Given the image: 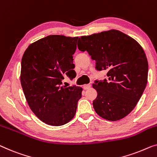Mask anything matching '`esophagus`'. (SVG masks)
<instances>
[{"instance_id":"1","label":"esophagus","mask_w":157,"mask_h":157,"mask_svg":"<svg viewBox=\"0 0 157 157\" xmlns=\"http://www.w3.org/2000/svg\"><path fill=\"white\" fill-rule=\"evenodd\" d=\"M90 86H91V85L90 84H86V85H84L83 86V89L85 90H87V89H89V88H90Z\"/></svg>"}]
</instances>
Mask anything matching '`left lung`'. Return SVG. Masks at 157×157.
<instances>
[{"label":"left lung","instance_id":"8db88e82","mask_svg":"<svg viewBox=\"0 0 157 157\" xmlns=\"http://www.w3.org/2000/svg\"><path fill=\"white\" fill-rule=\"evenodd\" d=\"M78 48L87 51L98 71L106 70L108 79L95 81L98 95L94 110L104 119L116 121L135 108L144 92L148 62L137 41L117 29L79 38Z\"/></svg>","mask_w":157,"mask_h":157}]
</instances>
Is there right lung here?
I'll use <instances>...</instances> for the list:
<instances>
[{
    "label": "right lung",
    "instance_id": "obj_1",
    "mask_svg": "<svg viewBox=\"0 0 157 157\" xmlns=\"http://www.w3.org/2000/svg\"><path fill=\"white\" fill-rule=\"evenodd\" d=\"M78 37L49 35L33 43L21 61L20 82L29 108L40 120L61 126L73 119L82 88L62 86L64 76L73 79V54Z\"/></svg>",
    "mask_w": 157,
    "mask_h": 157
}]
</instances>
